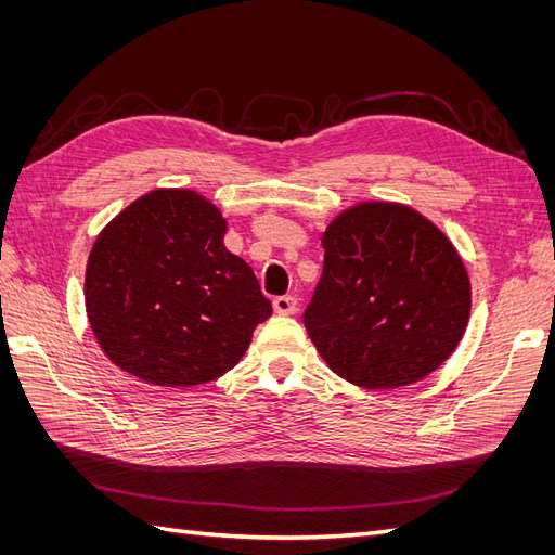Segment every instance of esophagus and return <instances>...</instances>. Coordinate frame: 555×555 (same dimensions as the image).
<instances>
[{
    "label": "esophagus",
    "mask_w": 555,
    "mask_h": 555,
    "mask_svg": "<svg viewBox=\"0 0 555 555\" xmlns=\"http://www.w3.org/2000/svg\"><path fill=\"white\" fill-rule=\"evenodd\" d=\"M273 308L280 314H294L298 310V300L294 296H278L273 300Z\"/></svg>",
    "instance_id": "1"
}]
</instances>
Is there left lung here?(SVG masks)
I'll return each mask as SVG.
<instances>
[{
  "label": "left lung",
  "mask_w": 555,
  "mask_h": 555,
  "mask_svg": "<svg viewBox=\"0 0 555 555\" xmlns=\"http://www.w3.org/2000/svg\"><path fill=\"white\" fill-rule=\"evenodd\" d=\"M322 245L304 324L331 371L363 389H398L438 371L473 304L444 233L410 206L365 201L335 217Z\"/></svg>",
  "instance_id": "obj_1"
}]
</instances>
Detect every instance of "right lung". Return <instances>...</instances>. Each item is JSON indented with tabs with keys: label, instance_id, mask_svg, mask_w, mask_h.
<instances>
[{
	"label": "right lung",
	"instance_id": "right-lung-1",
	"mask_svg": "<svg viewBox=\"0 0 555 555\" xmlns=\"http://www.w3.org/2000/svg\"><path fill=\"white\" fill-rule=\"evenodd\" d=\"M227 220L192 190H155L99 233L86 310L104 354L155 386L222 377L271 317L251 268L224 247Z\"/></svg>",
	"mask_w": 555,
	"mask_h": 555
}]
</instances>
